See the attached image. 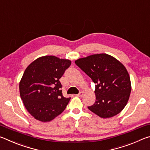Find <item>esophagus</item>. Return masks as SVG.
Masks as SVG:
<instances>
[{
    "instance_id": "1",
    "label": "esophagus",
    "mask_w": 150,
    "mask_h": 150,
    "mask_svg": "<svg viewBox=\"0 0 150 150\" xmlns=\"http://www.w3.org/2000/svg\"><path fill=\"white\" fill-rule=\"evenodd\" d=\"M83 95V92H80L79 93L77 94V96H79V97H80V96H82Z\"/></svg>"
}]
</instances>
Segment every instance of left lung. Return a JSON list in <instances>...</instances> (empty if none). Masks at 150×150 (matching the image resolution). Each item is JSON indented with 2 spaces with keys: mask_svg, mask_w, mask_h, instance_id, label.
Listing matches in <instances>:
<instances>
[{
  "mask_svg": "<svg viewBox=\"0 0 150 150\" xmlns=\"http://www.w3.org/2000/svg\"><path fill=\"white\" fill-rule=\"evenodd\" d=\"M75 63L95 84V103L88 108L103 118L120 113L131 92L130 76L125 67L106 54L81 58Z\"/></svg>",
  "mask_w": 150,
  "mask_h": 150,
  "instance_id": "1",
  "label": "left lung"
}]
</instances>
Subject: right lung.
<instances>
[{
    "label": "right lung",
    "mask_w": 150,
    "mask_h": 150,
    "mask_svg": "<svg viewBox=\"0 0 150 150\" xmlns=\"http://www.w3.org/2000/svg\"><path fill=\"white\" fill-rule=\"evenodd\" d=\"M71 63L47 55L38 58L25 70L19 85L20 97L36 120L51 121L65 109L71 98L63 96L59 79Z\"/></svg>",
    "instance_id": "add662e5"
}]
</instances>
